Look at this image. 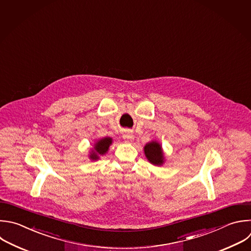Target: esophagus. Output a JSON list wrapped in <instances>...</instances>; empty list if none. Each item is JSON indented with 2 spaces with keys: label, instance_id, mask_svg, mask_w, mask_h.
<instances>
[{
  "label": "esophagus",
  "instance_id": "obj_1",
  "mask_svg": "<svg viewBox=\"0 0 251 251\" xmlns=\"http://www.w3.org/2000/svg\"><path fill=\"white\" fill-rule=\"evenodd\" d=\"M123 139L126 140L127 142H132V141L134 140V136H133V134H132L131 131L126 130V131L124 132V134H123Z\"/></svg>",
  "mask_w": 251,
  "mask_h": 251
}]
</instances>
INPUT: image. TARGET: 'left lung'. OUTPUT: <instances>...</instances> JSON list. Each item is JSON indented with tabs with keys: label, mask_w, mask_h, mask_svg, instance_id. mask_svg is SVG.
<instances>
[{
	"label": "left lung",
	"mask_w": 251,
	"mask_h": 251,
	"mask_svg": "<svg viewBox=\"0 0 251 251\" xmlns=\"http://www.w3.org/2000/svg\"><path fill=\"white\" fill-rule=\"evenodd\" d=\"M144 151L148 160L153 165H161L164 162V156L161 146L156 141H151L148 143L145 146Z\"/></svg>",
	"instance_id": "1"
}]
</instances>
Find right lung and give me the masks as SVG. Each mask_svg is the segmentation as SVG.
<instances>
[{
	"label": "right lung",
	"mask_w": 251,
	"mask_h": 251,
	"mask_svg": "<svg viewBox=\"0 0 251 251\" xmlns=\"http://www.w3.org/2000/svg\"><path fill=\"white\" fill-rule=\"evenodd\" d=\"M112 144V139L111 138H102L100 140H99L96 144H95V150L92 151L90 157L92 159H99L100 155L105 154L108 151L109 146Z\"/></svg>",
	"instance_id": "right-lung-1"
}]
</instances>
